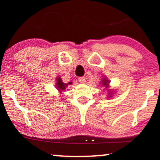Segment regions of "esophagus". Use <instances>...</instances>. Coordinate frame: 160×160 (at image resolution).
Segmentation results:
<instances>
[{
	"instance_id": "34e87169",
	"label": "esophagus",
	"mask_w": 160,
	"mask_h": 160,
	"mask_svg": "<svg viewBox=\"0 0 160 160\" xmlns=\"http://www.w3.org/2000/svg\"><path fill=\"white\" fill-rule=\"evenodd\" d=\"M78 81H79L81 83H82V84H84V83L86 82V78L84 77H79L78 78Z\"/></svg>"
}]
</instances>
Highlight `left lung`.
Wrapping results in <instances>:
<instances>
[{
  "label": "left lung",
  "mask_w": 160,
  "mask_h": 160,
  "mask_svg": "<svg viewBox=\"0 0 160 160\" xmlns=\"http://www.w3.org/2000/svg\"><path fill=\"white\" fill-rule=\"evenodd\" d=\"M101 83H102V86L106 87V88H107V87H108V85H109V81H108V79H107V78H103V79L102 80ZM111 92H109V95H110V96H109V97H111Z\"/></svg>",
  "instance_id": "left-lung-1"
}]
</instances>
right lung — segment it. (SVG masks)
<instances>
[{
	"label": "right lung",
	"instance_id": "1",
	"mask_svg": "<svg viewBox=\"0 0 160 160\" xmlns=\"http://www.w3.org/2000/svg\"><path fill=\"white\" fill-rule=\"evenodd\" d=\"M57 89H58L60 92H62V90H65V88H66V87L68 86V84H64L62 82V80H61L60 78H57Z\"/></svg>",
	"mask_w": 160,
	"mask_h": 160
}]
</instances>
